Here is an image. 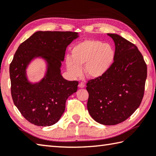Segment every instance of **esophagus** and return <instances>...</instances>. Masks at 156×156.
Instances as JSON below:
<instances>
[{
	"label": "esophagus",
	"mask_w": 156,
	"mask_h": 156,
	"mask_svg": "<svg viewBox=\"0 0 156 156\" xmlns=\"http://www.w3.org/2000/svg\"><path fill=\"white\" fill-rule=\"evenodd\" d=\"M78 86H79V87H80V88H84V87H85V85L83 83H79Z\"/></svg>",
	"instance_id": "obj_1"
}]
</instances>
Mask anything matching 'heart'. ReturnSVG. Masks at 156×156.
Wrapping results in <instances>:
<instances>
[{
  "label": "heart",
  "instance_id": "obj_1",
  "mask_svg": "<svg viewBox=\"0 0 156 156\" xmlns=\"http://www.w3.org/2000/svg\"><path fill=\"white\" fill-rule=\"evenodd\" d=\"M114 51L108 44L96 40H85L76 44L71 50V58H66V66L74 77L81 75V67L85 66V73L89 78L103 76L112 63Z\"/></svg>",
  "mask_w": 156,
  "mask_h": 156
}]
</instances>
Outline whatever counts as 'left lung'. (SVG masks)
Masks as SVG:
<instances>
[{"instance_id":"left-lung-1","label":"left lung","mask_w":156,"mask_h":156,"mask_svg":"<svg viewBox=\"0 0 156 156\" xmlns=\"http://www.w3.org/2000/svg\"><path fill=\"white\" fill-rule=\"evenodd\" d=\"M115 44L114 62L103 76L87 81V110L96 122L112 126L130 117L144 94L147 66L134 44L108 34Z\"/></svg>"}]
</instances>
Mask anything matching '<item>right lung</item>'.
<instances>
[{"mask_svg":"<svg viewBox=\"0 0 156 156\" xmlns=\"http://www.w3.org/2000/svg\"><path fill=\"white\" fill-rule=\"evenodd\" d=\"M78 37L76 32L38 31L20 44L9 65L11 94L23 117L39 126H49L60 119L69 96L78 90V81H68L60 74L66 47ZM42 56L48 62L46 77L32 85L25 69L32 58Z\"/></svg>","mask_w":156,"mask_h":156,"instance_id":"1","label":"right lung"}]
</instances>
